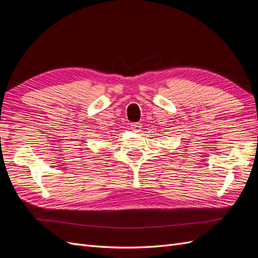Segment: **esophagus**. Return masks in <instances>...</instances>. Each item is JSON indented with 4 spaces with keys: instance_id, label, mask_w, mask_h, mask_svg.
I'll list each match as a JSON object with an SVG mask.
<instances>
[{
    "instance_id": "obj_1",
    "label": "esophagus",
    "mask_w": 258,
    "mask_h": 258,
    "mask_svg": "<svg viewBox=\"0 0 258 258\" xmlns=\"http://www.w3.org/2000/svg\"><path fill=\"white\" fill-rule=\"evenodd\" d=\"M130 127H131L132 130L136 131V132H139L140 129L142 128L141 122H132V123H130Z\"/></svg>"
}]
</instances>
